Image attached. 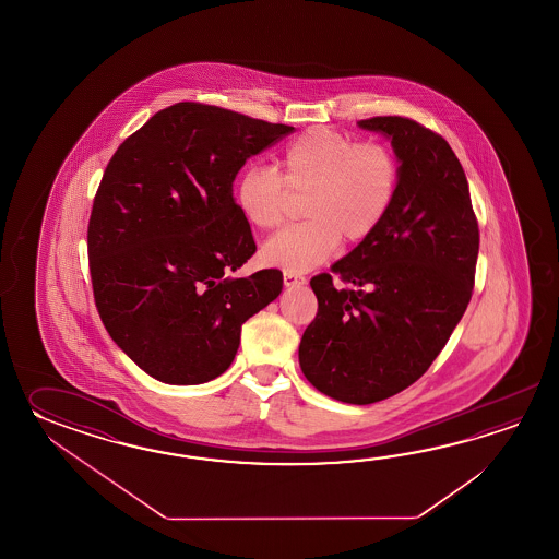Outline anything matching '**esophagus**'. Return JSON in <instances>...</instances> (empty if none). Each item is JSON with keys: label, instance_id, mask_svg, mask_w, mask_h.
Returning <instances> with one entry per match:
<instances>
[{"label": "esophagus", "instance_id": "esophagus-1", "mask_svg": "<svg viewBox=\"0 0 559 559\" xmlns=\"http://www.w3.org/2000/svg\"><path fill=\"white\" fill-rule=\"evenodd\" d=\"M284 284L285 287H296V285L306 284V277L304 275L292 274V272H284Z\"/></svg>", "mask_w": 559, "mask_h": 559}]
</instances>
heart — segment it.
<instances>
[{
	"mask_svg": "<svg viewBox=\"0 0 559 559\" xmlns=\"http://www.w3.org/2000/svg\"><path fill=\"white\" fill-rule=\"evenodd\" d=\"M284 176L274 167L253 164L239 176V212L260 229L282 226L292 193L306 195L308 222L285 227L263 243L265 265L304 274L344 243L366 241L392 207L400 167L390 147L357 143L330 128H311L285 147Z\"/></svg>",
	"mask_w": 559,
	"mask_h": 559,
	"instance_id": "b5f03b06",
	"label": "heart"
}]
</instances>
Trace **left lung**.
<instances>
[{
    "label": "left lung",
    "instance_id": "1",
    "mask_svg": "<svg viewBox=\"0 0 559 559\" xmlns=\"http://www.w3.org/2000/svg\"><path fill=\"white\" fill-rule=\"evenodd\" d=\"M357 126L392 140L397 191L373 236L311 277L318 316L299 366L321 393L368 405L409 388L448 344L474 292L479 229L464 167L441 135L400 116ZM333 274L348 287L337 290Z\"/></svg>",
    "mask_w": 559,
    "mask_h": 559
}]
</instances>
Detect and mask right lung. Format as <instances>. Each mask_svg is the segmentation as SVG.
I'll return each instance as SVG.
<instances>
[{
	"mask_svg": "<svg viewBox=\"0 0 559 559\" xmlns=\"http://www.w3.org/2000/svg\"><path fill=\"white\" fill-rule=\"evenodd\" d=\"M292 131L181 102L109 159L87 226L95 308L121 352L155 380L198 385L222 376L241 325L282 294L277 270L229 275L255 253L234 179Z\"/></svg>",
	"mask_w": 559,
	"mask_h": 559,
	"instance_id": "right-lung-1",
	"label": "right lung"
}]
</instances>
